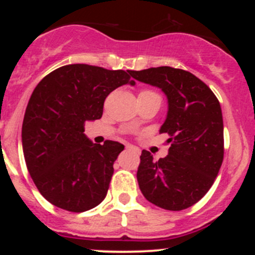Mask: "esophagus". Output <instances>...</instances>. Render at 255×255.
Returning a JSON list of instances; mask_svg holds the SVG:
<instances>
[{
	"mask_svg": "<svg viewBox=\"0 0 255 255\" xmlns=\"http://www.w3.org/2000/svg\"><path fill=\"white\" fill-rule=\"evenodd\" d=\"M126 148H127V150L134 151V152H139V150H137L136 147H134V146H131V145H126Z\"/></svg>",
	"mask_w": 255,
	"mask_h": 255,
	"instance_id": "esophagus-1",
	"label": "esophagus"
}]
</instances>
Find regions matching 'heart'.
I'll list each match as a JSON object with an SVG mask.
<instances>
[{
    "label": "heart",
    "instance_id": "b5f03b06",
    "mask_svg": "<svg viewBox=\"0 0 255 255\" xmlns=\"http://www.w3.org/2000/svg\"><path fill=\"white\" fill-rule=\"evenodd\" d=\"M141 93H145V95H156V93H153V92H151V91H142ZM133 126H135V122H133V124H131Z\"/></svg>",
    "mask_w": 255,
    "mask_h": 255
}]
</instances>
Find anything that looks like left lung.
<instances>
[{"instance_id": "left-lung-1", "label": "left lung", "mask_w": 255, "mask_h": 255, "mask_svg": "<svg viewBox=\"0 0 255 255\" xmlns=\"http://www.w3.org/2000/svg\"><path fill=\"white\" fill-rule=\"evenodd\" d=\"M140 83L158 87L168 99L159 133H168V156L153 160L142 151L136 178L142 195L169 211L198 203L215 182L223 162V116L217 97L192 73L171 67L128 71Z\"/></svg>"}]
</instances>
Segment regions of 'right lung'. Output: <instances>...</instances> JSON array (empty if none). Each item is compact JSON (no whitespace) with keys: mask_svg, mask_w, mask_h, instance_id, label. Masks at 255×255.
Listing matches in <instances>:
<instances>
[{"mask_svg":"<svg viewBox=\"0 0 255 255\" xmlns=\"http://www.w3.org/2000/svg\"><path fill=\"white\" fill-rule=\"evenodd\" d=\"M126 84L135 85L127 72L78 63L55 69L32 92L22 151L32 180L49 203L84 212L104 200L125 146L111 140L93 144L84 127L102 118L105 98Z\"/></svg>","mask_w":255,"mask_h":255,"instance_id":"1","label":"right lung"}]
</instances>
